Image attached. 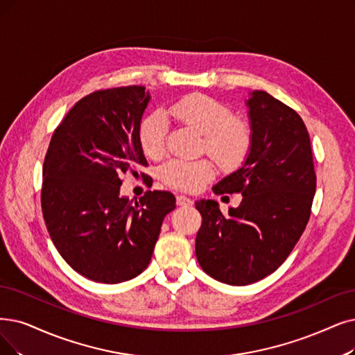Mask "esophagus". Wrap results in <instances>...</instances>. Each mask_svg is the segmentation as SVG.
I'll list each match as a JSON object with an SVG mask.
<instances>
[{"mask_svg":"<svg viewBox=\"0 0 355 355\" xmlns=\"http://www.w3.org/2000/svg\"><path fill=\"white\" fill-rule=\"evenodd\" d=\"M176 202H178V205H180V207H189V205L193 204V201L191 200V198H188V196H185V195H178V196H176Z\"/></svg>","mask_w":355,"mask_h":355,"instance_id":"34e87169","label":"esophagus"}]
</instances>
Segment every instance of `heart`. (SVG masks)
Listing matches in <instances>:
<instances>
[{"label": "heart", "instance_id": "b5f03b06", "mask_svg": "<svg viewBox=\"0 0 355 355\" xmlns=\"http://www.w3.org/2000/svg\"><path fill=\"white\" fill-rule=\"evenodd\" d=\"M176 121L192 126L202 134L201 150L209 153L224 168L242 164L252 147L249 125L233 118V109L216 97L195 93L182 97L168 109ZM167 121L155 112L146 116L139 125V146L150 159H157L166 150ZM216 173L208 159L185 160L172 159L160 168V178L166 185L180 191H196Z\"/></svg>", "mask_w": 355, "mask_h": 355}]
</instances>
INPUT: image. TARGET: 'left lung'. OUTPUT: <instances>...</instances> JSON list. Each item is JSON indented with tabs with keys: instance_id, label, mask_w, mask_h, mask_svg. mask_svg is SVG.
Returning a JSON list of instances; mask_svg holds the SVG:
<instances>
[{
	"instance_id": "8db88e82",
	"label": "left lung",
	"mask_w": 355,
	"mask_h": 355,
	"mask_svg": "<svg viewBox=\"0 0 355 355\" xmlns=\"http://www.w3.org/2000/svg\"><path fill=\"white\" fill-rule=\"evenodd\" d=\"M252 147L243 166L221 179L214 193H242L223 216L217 201L195 207L202 224L195 253L204 271L230 286L272 274L303 234L316 192L310 137L299 113L262 90L246 101Z\"/></svg>"
}]
</instances>
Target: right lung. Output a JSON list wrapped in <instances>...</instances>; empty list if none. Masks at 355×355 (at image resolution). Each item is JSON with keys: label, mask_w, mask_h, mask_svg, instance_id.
Listing matches in <instances>:
<instances>
[{"label": "right lung", "mask_w": 355, "mask_h": 355, "mask_svg": "<svg viewBox=\"0 0 355 355\" xmlns=\"http://www.w3.org/2000/svg\"><path fill=\"white\" fill-rule=\"evenodd\" d=\"M148 102L143 86L83 97L56 126L42 168V212L55 248L74 271L103 284L144 271L176 208L167 191L135 202L119 195L122 173L147 166L138 131Z\"/></svg>", "instance_id": "right-lung-1"}]
</instances>
